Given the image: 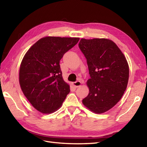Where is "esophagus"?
Here are the masks:
<instances>
[{
    "mask_svg": "<svg viewBox=\"0 0 147 147\" xmlns=\"http://www.w3.org/2000/svg\"><path fill=\"white\" fill-rule=\"evenodd\" d=\"M81 84H82V81H77L74 82V83H73V85L76 88L80 86Z\"/></svg>",
    "mask_w": 147,
    "mask_h": 147,
    "instance_id": "obj_1",
    "label": "esophagus"
}]
</instances>
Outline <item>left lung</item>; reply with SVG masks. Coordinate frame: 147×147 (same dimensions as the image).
<instances>
[{"instance_id": "8db88e82", "label": "left lung", "mask_w": 147, "mask_h": 147, "mask_svg": "<svg viewBox=\"0 0 147 147\" xmlns=\"http://www.w3.org/2000/svg\"><path fill=\"white\" fill-rule=\"evenodd\" d=\"M78 46L91 77L87 81L89 94L83 103L94 113H103L120 100L127 89V61L117 44L107 39H81Z\"/></svg>"}]
</instances>
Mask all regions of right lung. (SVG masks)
<instances>
[{
    "instance_id": "right-lung-1",
    "label": "right lung",
    "mask_w": 147,
    "mask_h": 147,
    "mask_svg": "<svg viewBox=\"0 0 147 147\" xmlns=\"http://www.w3.org/2000/svg\"><path fill=\"white\" fill-rule=\"evenodd\" d=\"M78 37H46L25 54L19 70V83L34 108L42 113L57 110L70 92L63 80L59 61L79 41Z\"/></svg>"
}]
</instances>
